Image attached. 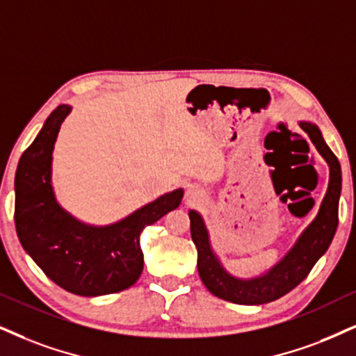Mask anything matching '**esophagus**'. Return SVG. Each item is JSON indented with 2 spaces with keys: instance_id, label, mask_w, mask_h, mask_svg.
<instances>
[{
  "instance_id": "34e87169",
  "label": "esophagus",
  "mask_w": 356,
  "mask_h": 356,
  "mask_svg": "<svg viewBox=\"0 0 356 356\" xmlns=\"http://www.w3.org/2000/svg\"><path fill=\"white\" fill-rule=\"evenodd\" d=\"M188 196H190V198H195V193H193V191H188Z\"/></svg>"
}]
</instances>
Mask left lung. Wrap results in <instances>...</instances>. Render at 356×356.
<instances>
[{
    "label": "left lung",
    "instance_id": "left-lung-1",
    "mask_svg": "<svg viewBox=\"0 0 356 356\" xmlns=\"http://www.w3.org/2000/svg\"><path fill=\"white\" fill-rule=\"evenodd\" d=\"M300 129L309 135L317 152L330 168L328 188L317 216L289 249V252L262 275L239 279L222 267L214 254L208 229L201 214L191 209V239L198 249V272L209 292L219 299L241 305H261L277 300L296 289L312 270L315 262L327 252L339 226V201L341 193V168L337 156L328 148L322 131L312 122H300Z\"/></svg>",
    "mask_w": 356,
    "mask_h": 356
}]
</instances>
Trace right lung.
Masks as SVG:
<instances>
[{"label":"right lung","mask_w":356,"mask_h":356,"mask_svg":"<svg viewBox=\"0 0 356 356\" xmlns=\"http://www.w3.org/2000/svg\"><path fill=\"white\" fill-rule=\"evenodd\" d=\"M71 105H59L19 158L15 178V222L24 251L44 274L67 292L84 297L125 291L143 270L140 234L177 209L183 190L166 193L120 221L92 226L57 203L52 190V150Z\"/></svg>","instance_id":"obj_1"}]
</instances>
